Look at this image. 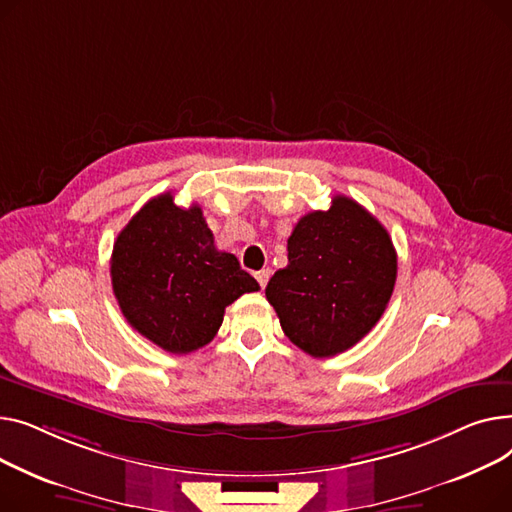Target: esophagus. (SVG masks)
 <instances>
[{
    "label": "esophagus",
    "mask_w": 512,
    "mask_h": 512,
    "mask_svg": "<svg viewBox=\"0 0 512 512\" xmlns=\"http://www.w3.org/2000/svg\"><path fill=\"white\" fill-rule=\"evenodd\" d=\"M256 279H258L260 287L264 289V287H266V283H268V279H270V270H268V268H262V270H258V273H256Z\"/></svg>",
    "instance_id": "34e87169"
}]
</instances>
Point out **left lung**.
<instances>
[{
    "mask_svg": "<svg viewBox=\"0 0 512 512\" xmlns=\"http://www.w3.org/2000/svg\"><path fill=\"white\" fill-rule=\"evenodd\" d=\"M287 260L268 281L266 299L289 341L312 357H333L362 341L397 281L393 239L347 196L297 221Z\"/></svg>",
    "mask_w": 512,
    "mask_h": 512,
    "instance_id": "8db88e82",
    "label": "left lung"
}]
</instances>
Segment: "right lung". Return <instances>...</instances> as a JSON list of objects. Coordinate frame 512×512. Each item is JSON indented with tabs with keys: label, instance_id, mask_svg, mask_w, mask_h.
<instances>
[{
	"label": "right lung",
	"instance_id": "obj_1",
	"mask_svg": "<svg viewBox=\"0 0 512 512\" xmlns=\"http://www.w3.org/2000/svg\"><path fill=\"white\" fill-rule=\"evenodd\" d=\"M111 285L132 328L169 353L213 341L225 308L260 289L233 254L215 248L202 208L177 206L171 192L148 200L119 231Z\"/></svg>",
	"mask_w": 512,
	"mask_h": 512
}]
</instances>
